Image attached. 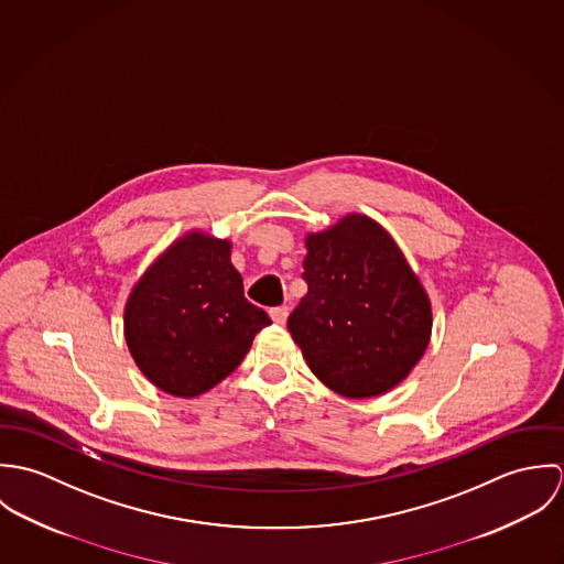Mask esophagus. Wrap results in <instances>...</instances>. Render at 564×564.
I'll return each instance as SVG.
<instances>
[{"mask_svg": "<svg viewBox=\"0 0 564 564\" xmlns=\"http://www.w3.org/2000/svg\"><path fill=\"white\" fill-rule=\"evenodd\" d=\"M269 315H271L273 323H278V325H284L286 317H289V306H278V308H271V311H269Z\"/></svg>", "mask_w": 564, "mask_h": 564, "instance_id": "esophagus-1", "label": "esophagus"}]
</instances>
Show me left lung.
Wrapping results in <instances>:
<instances>
[{
    "label": "left lung",
    "mask_w": 564,
    "mask_h": 564,
    "mask_svg": "<svg viewBox=\"0 0 564 564\" xmlns=\"http://www.w3.org/2000/svg\"><path fill=\"white\" fill-rule=\"evenodd\" d=\"M306 297L289 332L311 371L349 400L398 387L427 349L430 297L395 239L367 215L306 237Z\"/></svg>",
    "instance_id": "obj_1"
}]
</instances>
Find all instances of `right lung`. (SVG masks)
Wrapping results in <instances>:
<instances>
[{"label": "right lung", "mask_w": 564, "mask_h": 564, "mask_svg": "<svg viewBox=\"0 0 564 564\" xmlns=\"http://www.w3.org/2000/svg\"><path fill=\"white\" fill-rule=\"evenodd\" d=\"M232 242L191 230L134 284L123 334L143 376L164 393L197 398L226 380L271 319L245 300Z\"/></svg>", "instance_id": "obj_1"}]
</instances>
